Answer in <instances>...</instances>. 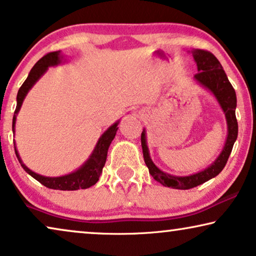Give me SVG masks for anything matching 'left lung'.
Returning <instances> with one entry per match:
<instances>
[{
    "label": "left lung",
    "instance_id": "1",
    "mask_svg": "<svg viewBox=\"0 0 256 256\" xmlns=\"http://www.w3.org/2000/svg\"><path fill=\"white\" fill-rule=\"evenodd\" d=\"M192 56L197 64L198 73L194 74V80L199 85L212 93V96L218 101L219 106L225 114L227 124V138L224 144V148L219 156L216 157L214 162L206 168V169L199 171L197 174H190V176H174V174H166L158 169L152 162L149 154V148L146 146V134L143 129L141 134V144L144 162L149 169V174L154 177V180L158 182L164 186L171 188H178V190H188L194 186H198L205 182L214 178L222 172L225 168L227 160L232 152L234 142L238 138V121L236 118V96L233 86L230 85L228 78H227L225 71H224L222 64L218 59L212 54L211 52L205 50H194Z\"/></svg>",
    "mask_w": 256,
    "mask_h": 256
}]
</instances>
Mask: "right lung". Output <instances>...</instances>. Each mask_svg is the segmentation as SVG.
Segmentation results:
<instances>
[{
    "mask_svg": "<svg viewBox=\"0 0 256 256\" xmlns=\"http://www.w3.org/2000/svg\"><path fill=\"white\" fill-rule=\"evenodd\" d=\"M62 58L64 57H62L60 51L50 52V54L44 56L43 58H40V60L34 64V68H31L26 80L23 82V85L20 86V88L18 90V93H17V106L12 118L14 134H15V124H16L17 114H18L20 107H22V104L24 99H26L28 92L32 88V86L38 82V80H40V76L48 71V68L62 64ZM118 122L120 121H116L115 124H112L110 127L100 136L99 141L96 142V146H94V150L90 155L88 158H87L86 162L84 163L82 166L78 168L76 171H73L71 174H65V176L45 177V176H42V174L34 172L32 170H30L29 168L22 162V160H20V154L16 149L15 142H14L16 156L17 158H18V162L20 163V166H22L23 169L26 170L31 177H34V180H38L40 184H43L44 186H46L48 188L62 190V191H74V190H79V188H90L92 185H94L98 180H99L100 174L102 172V168L104 166V163H106L108 148H110L112 141H113L115 135H116V132L118 129Z\"/></svg>",
    "mask_w": 256,
    "mask_h": 256,
    "instance_id": "add662e5",
    "label": "right lung"
}]
</instances>
